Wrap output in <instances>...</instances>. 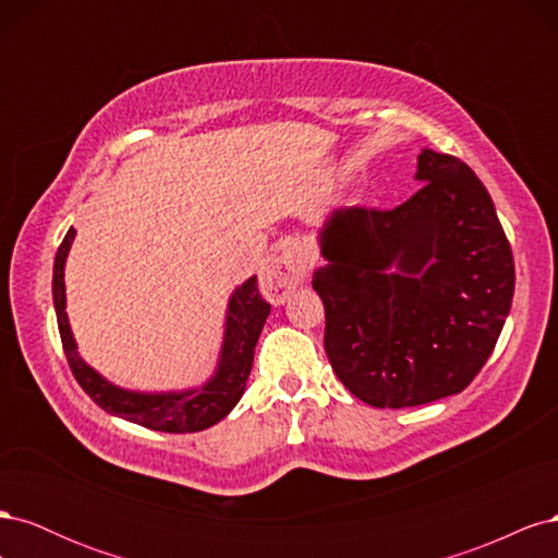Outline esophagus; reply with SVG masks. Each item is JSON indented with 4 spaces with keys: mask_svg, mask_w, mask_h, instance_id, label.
Wrapping results in <instances>:
<instances>
[{
    "mask_svg": "<svg viewBox=\"0 0 558 558\" xmlns=\"http://www.w3.org/2000/svg\"><path fill=\"white\" fill-rule=\"evenodd\" d=\"M314 265V253L305 242H289L283 246L277 263L269 265L263 272V291L272 302H281L291 286L307 277Z\"/></svg>",
    "mask_w": 558,
    "mask_h": 558,
    "instance_id": "esophagus-1",
    "label": "esophagus"
}]
</instances>
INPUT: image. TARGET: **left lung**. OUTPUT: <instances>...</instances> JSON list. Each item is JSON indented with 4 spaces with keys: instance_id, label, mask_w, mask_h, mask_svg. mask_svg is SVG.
Instances as JSON below:
<instances>
[{
    "instance_id": "8db88e82",
    "label": "left lung",
    "mask_w": 558,
    "mask_h": 558,
    "mask_svg": "<svg viewBox=\"0 0 558 558\" xmlns=\"http://www.w3.org/2000/svg\"><path fill=\"white\" fill-rule=\"evenodd\" d=\"M424 185L391 211L349 207L320 230L335 375L373 408H416L477 377L514 295V260L492 195L470 167L424 148Z\"/></svg>"
}]
</instances>
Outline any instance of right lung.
Here are the masks:
<instances>
[{
  "label": "right lung",
  "instance_id": "obj_1",
  "mask_svg": "<svg viewBox=\"0 0 558 558\" xmlns=\"http://www.w3.org/2000/svg\"><path fill=\"white\" fill-rule=\"evenodd\" d=\"M74 234V228L66 230L64 240L56 253L53 305L64 356L70 361L72 373L83 391H86L105 412L162 433H197L228 416L244 393L253 365V351H256L260 330L269 316V305L258 291L256 277H251L242 286H238L230 298L221 356H218V367L209 381H205L199 388H189V391H128V388L107 381L78 356L76 340L70 328V318H66L64 312V263L66 253L72 248Z\"/></svg>",
  "mask_w": 558,
  "mask_h": 558
}]
</instances>
